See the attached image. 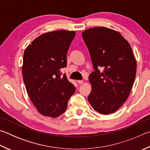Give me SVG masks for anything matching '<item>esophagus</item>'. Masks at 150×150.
Wrapping results in <instances>:
<instances>
[{
    "label": "esophagus",
    "instance_id": "34e87169",
    "mask_svg": "<svg viewBox=\"0 0 150 150\" xmlns=\"http://www.w3.org/2000/svg\"><path fill=\"white\" fill-rule=\"evenodd\" d=\"M77 83H79V84H83V80H77Z\"/></svg>",
    "mask_w": 150,
    "mask_h": 150
}]
</instances>
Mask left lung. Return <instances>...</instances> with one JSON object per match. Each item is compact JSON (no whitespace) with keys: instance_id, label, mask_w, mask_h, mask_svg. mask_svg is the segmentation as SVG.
Returning <instances> with one entry per match:
<instances>
[{"instance_id":"obj_1","label":"left lung","mask_w":150,"mask_h":150,"mask_svg":"<svg viewBox=\"0 0 150 150\" xmlns=\"http://www.w3.org/2000/svg\"><path fill=\"white\" fill-rule=\"evenodd\" d=\"M95 71L88 81V100L96 112L109 115L120 108L131 92L136 61L128 41L116 30L95 27L82 33Z\"/></svg>"}]
</instances>
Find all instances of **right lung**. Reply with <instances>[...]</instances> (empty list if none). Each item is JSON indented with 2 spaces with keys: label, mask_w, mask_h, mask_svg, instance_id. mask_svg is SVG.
<instances>
[{
  "label": "right lung",
  "mask_w": 150,
  "mask_h": 150,
  "mask_svg": "<svg viewBox=\"0 0 150 150\" xmlns=\"http://www.w3.org/2000/svg\"><path fill=\"white\" fill-rule=\"evenodd\" d=\"M75 32L44 33L24 51L22 72L26 91L38 112L56 118L65 112L75 87L60 70L67 67V53Z\"/></svg>",
  "instance_id": "add662e5"
}]
</instances>
